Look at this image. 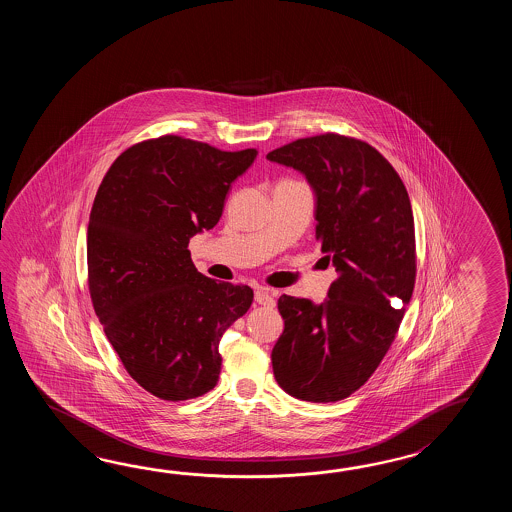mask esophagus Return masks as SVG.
<instances>
[{"instance_id":"34e87169","label":"esophagus","mask_w":512,"mask_h":512,"mask_svg":"<svg viewBox=\"0 0 512 512\" xmlns=\"http://www.w3.org/2000/svg\"><path fill=\"white\" fill-rule=\"evenodd\" d=\"M254 300H256V304L265 305V307H272V305H274L272 293L269 289H265V287H258V289H256Z\"/></svg>"}]
</instances>
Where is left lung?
Listing matches in <instances>:
<instances>
[{
    "label": "left lung",
    "instance_id": "8db88e82",
    "mask_svg": "<svg viewBox=\"0 0 512 512\" xmlns=\"http://www.w3.org/2000/svg\"><path fill=\"white\" fill-rule=\"evenodd\" d=\"M316 194L322 260L337 269L324 304L283 294L272 349L276 382L296 399L337 403L357 392L392 346L414 293V214L403 179L368 142L322 133L267 153Z\"/></svg>",
    "mask_w": 512,
    "mask_h": 512
}]
</instances>
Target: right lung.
I'll return each instance as SVG.
<instances>
[{"label":"right lung","mask_w":512,"mask_h":512,"mask_svg":"<svg viewBox=\"0 0 512 512\" xmlns=\"http://www.w3.org/2000/svg\"><path fill=\"white\" fill-rule=\"evenodd\" d=\"M258 152L161 135L109 166L89 214L87 285L131 379L163 401L210 392L219 338L254 300L249 285L197 272L188 243L216 227L230 183Z\"/></svg>","instance_id":"right-lung-1"}]
</instances>
